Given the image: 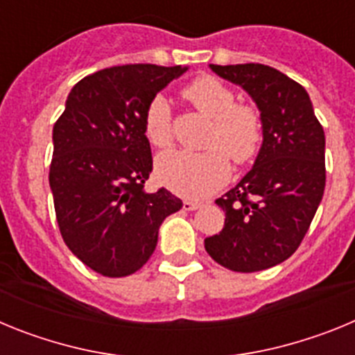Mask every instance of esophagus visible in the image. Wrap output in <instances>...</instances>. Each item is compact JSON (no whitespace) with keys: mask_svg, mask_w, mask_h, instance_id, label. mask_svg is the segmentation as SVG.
Here are the masks:
<instances>
[{"mask_svg":"<svg viewBox=\"0 0 355 355\" xmlns=\"http://www.w3.org/2000/svg\"><path fill=\"white\" fill-rule=\"evenodd\" d=\"M200 202H196V200H184L183 202V209L184 211H193V209H199L200 208Z\"/></svg>","mask_w":355,"mask_h":355,"instance_id":"obj_1","label":"esophagus"}]
</instances>
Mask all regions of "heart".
<instances>
[{
  "mask_svg": "<svg viewBox=\"0 0 355 355\" xmlns=\"http://www.w3.org/2000/svg\"><path fill=\"white\" fill-rule=\"evenodd\" d=\"M183 97L211 119L205 153L172 150L159 156L156 174L165 187L188 197L215 192L229 178V158L236 165L250 162L263 140V119L252 105L236 103L234 92L213 76H200L187 85ZM144 135L156 149L172 146L171 106L162 96L153 97L144 112Z\"/></svg>",
  "mask_w": 355,
  "mask_h": 355,
  "instance_id": "b5f03b06",
  "label": "heart"
}]
</instances>
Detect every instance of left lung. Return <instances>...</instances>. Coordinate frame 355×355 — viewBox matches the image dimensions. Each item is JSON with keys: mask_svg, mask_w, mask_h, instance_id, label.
Returning <instances> with one entry per match:
<instances>
[{"mask_svg": "<svg viewBox=\"0 0 355 355\" xmlns=\"http://www.w3.org/2000/svg\"><path fill=\"white\" fill-rule=\"evenodd\" d=\"M258 105L263 144L254 167L215 202L224 227L205 247L233 272H259L283 263L306 236L325 188V135L306 89L263 64L213 65Z\"/></svg>", "mask_w": 355, "mask_h": 355, "instance_id": "left-lung-1", "label": "left lung"}]
</instances>
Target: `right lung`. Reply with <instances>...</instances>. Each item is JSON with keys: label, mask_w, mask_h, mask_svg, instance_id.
I'll list each match as a JSON object with an SVG mask.
<instances>
[{"label": "right lung", "mask_w": 355, "mask_h": 355, "mask_svg": "<svg viewBox=\"0 0 355 355\" xmlns=\"http://www.w3.org/2000/svg\"><path fill=\"white\" fill-rule=\"evenodd\" d=\"M187 69L133 64L94 72L72 87L55 122L49 187L56 220L65 245L97 274L140 270L162 222L183 206L165 188L144 190L153 171L144 112Z\"/></svg>", "instance_id": "1"}]
</instances>
